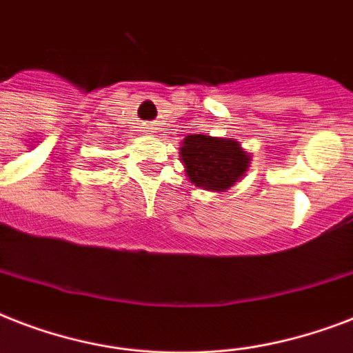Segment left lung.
Here are the masks:
<instances>
[{
    "instance_id": "8db88e82",
    "label": "left lung",
    "mask_w": 353,
    "mask_h": 353,
    "mask_svg": "<svg viewBox=\"0 0 353 353\" xmlns=\"http://www.w3.org/2000/svg\"><path fill=\"white\" fill-rule=\"evenodd\" d=\"M181 161L188 179L207 190L232 187L249 166V157L236 141L210 135H187L181 146Z\"/></svg>"
}]
</instances>
